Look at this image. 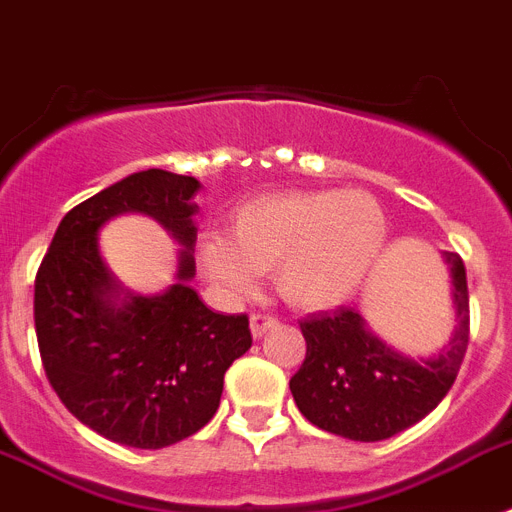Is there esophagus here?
Listing matches in <instances>:
<instances>
[{
    "label": "esophagus",
    "instance_id": "esophagus-1",
    "mask_svg": "<svg viewBox=\"0 0 512 512\" xmlns=\"http://www.w3.org/2000/svg\"><path fill=\"white\" fill-rule=\"evenodd\" d=\"M278 320L273 315H265V312H255V315L249 317V330H252V336L263 338L270 328H276Z\"/></svg>",
    "mask_w": 512,
    "mask_h": 512
}]
</instances>
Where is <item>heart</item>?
Segmentation results:
<instances>
[{
    "label": "heart",
    "instance_id": "b5f03b06",
    "mask_svg": "<svg viewBox=\"0 0 512 512\" xmlns=\"http://www.w3.org/2000/svg\"><path fill=\"white\" fill-rule=\"evenodd\" d=\"M388 239V218L362 190L281 192L231 216L229 234L208 231L197 263L210 283L249 296L273 270L276 291L296 309H330L359 291Z\"/></svg>",
    "mask_w": 512,
    "mask_h": 512
}]
</instances>
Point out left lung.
Instances as JSON below:
<instances>
[{
	"label": "left lung",
	"mask_w": 512,
	"mask_h": 512,
	"mask_svg": "<svg viewBox=\"0 0 512 512\" xmlns=\"http://www.w3.org/2000/svg\"><path fill=\"white\" fill-rule=\"evenodd\" d=\"M453 286L455 330L440 354L411 359L369 330L356 309L299 322L307 356L289 388L304 419L330 435L377 442L422 422L453 388L468 346V286L463 260L442 252Z\"/></svg>",
	"instance_id": "1"
}]
</instances>
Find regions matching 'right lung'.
I'll use <instances>...</instances> for the list:
<instances>
[{"label":"right lung","instance_id":"1","mask_svg":"<svg viewBox=\"0 0 512 512\" xmlns=\"http://www.w3.org/2000/svg\"><path fill=\"white\" fill-rule=\"evenodd\" d=\"M195 176L130 174L62 218L36 273V338L51 388L75 419L130 448L158 450L213 419L223 375L249 351L247 315H218L195 278ZM145 212L183 244L177 283L163 295L124 292L102 263L97 231Z\"/></svg>","mask_w":512,"mask_h":512}]
</instances>
